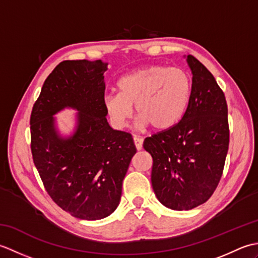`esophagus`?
<instances>
[{"label": "esophagus", "mask_w": 258, "mask_h": 258, "mask_svg": "<svg viewBox=\"0 0 258 258\" xmlns=\"http://www.w3.org/2000/svg\"><path fill=\"white\" fill-rule=\"evenodd\" d=\"M133 140H134V144H135L136 149H138L139 151L142 150V147H143V139L140 138V136H136L135 135L134 138H133Z\"/></svg>", "instance_id": "34e87169"}]
</instances>
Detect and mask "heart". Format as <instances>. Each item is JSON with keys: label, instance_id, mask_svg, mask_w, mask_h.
I'll return each mask as SVG.
<instances>
[{"label": "heart", "instance_id": "b5f03b06", "mask_svg": "<svg viewBox=\"0 0 258 258\" xmlns=\"http://www.w3.org/2000/svg\"><path fill=\"white\" fill-rule=\"evenodd\" d=\"M117 93L104 97V106L115 127L124 128L133 105L140 126L167 130L177 124L188 107L191 81L184 70L149 65L123 75Z\"/></svg>", "mask_w": 258, "mask_h": 258}]
</instances>
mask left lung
Segmentation results:
<instances>
[{
  "label": "left lung",
  "instance_id": "1",
  "mask_svg": "<svg viewBox=\"0 0 258 258\" xmlns=\"http://www.w3.org/2000/svg\"><path fill=\"white\" fill-rule=\"evenodd\" d=\"M186 61L193 78L184 116L143 144L153 157L151 180L157 200L174 211L191 210L213 195L229 144L225 95L199 59L187 55Z\"/></svg>",
  "mask_w": 258,
  "mask_h": 258
}]
</instances>
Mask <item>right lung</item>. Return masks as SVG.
<instances>
[{
  "label": "right lung",
  "instance_id": "obj_1",
  "mask_svg": "<svg viewBox=\"0 0 258 258\" xmlns=\"http://www.w3.org/2000/svg\"><path fill=\"white\" fill-rule=\"evenodd\" d=\"M106 70L101 59L61 62L43 84L30 119L33 162L47 194L80 220H102L116 210L136 153L132 135L107 123ZM65 107L79 112L69 138L58 133L52 117Z\"/></svg>",
  "mask_w": 258,
  "mask_h": 258
}]
</instances>
